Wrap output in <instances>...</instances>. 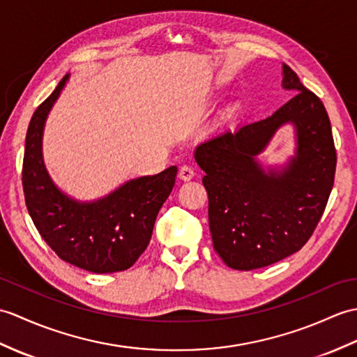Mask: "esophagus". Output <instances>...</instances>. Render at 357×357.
<instances>
[{"instance_id": "1", "label": "esophagus", "mask_w": 357, "mask_h": 357, "mask_svg": "<svg viewBox=\"0 0 357 357\" xmlns=\"http://www.w3.org/2000/svg\"><path fill=\"white\" fill-rule=\"evenodd\" d=\"M193 176H195V169L192 167V165H187V164L181 165V169H179V178H181L182 181H190Z\"/></svg>"}]
</instances>
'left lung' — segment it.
Returning <instances> with one entry per match:
<instances>
[{"mask_svg": "<svg viewBox=\"0 0 357 357\" xmlns=\"http://www.w3.org/2000/svg\"><path fill=\"white\" fill-rule=\"evenodd\" d=\"M292 98L271 117L222 130L196 149L205 172L213 246L236 271L269 266L300 251L326 210L336 172L330 120L317 94L283 65ZM284 122L297 128L296 158L266 176L255 161Z\"/></svg>", "mask_w": 357, "mask_h": 357, "instance_id": "1", "label": "left lung"}]
</instances>
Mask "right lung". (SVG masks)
<instances>
[{
	"mask_svg": "<svg viewBox=\"0 0 357 357\" xmlns=\"http://www.w3.org/2000/svg\"><path fill=\"white\" fill-rule=\"evenodd\" d=\"M68 76L38 106L30 120L22 162V188L33 223L66 263L96 273L126 271L146 251L155 219L169 197L178 169L126 182L93 204L66 197L50 181L40 141L47 115Z\"/></svg>",
	"mask_w": 357,
	"mask_h": 357,
	"instance_id": "add662e5",
	"label": "right lung"
}]
</instances>
